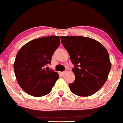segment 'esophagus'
Instances as JSON below:
<instances>
[{"label": "esophagus", "instance_id": "obj_1", "mask_svg": "<svg viewBox=\"0 0 123 123\" xmlns=\"http://www.w3.org/2000/svg\"><path fill=\"white\" fill-rule=\"evenodd\" d=\"M66 73H67V71H66V70H65V71H64V72H62V74L63 75H64L66 74Z\"/></svg>", "mask_w": 123, "mask_h": 123}]
</instances>
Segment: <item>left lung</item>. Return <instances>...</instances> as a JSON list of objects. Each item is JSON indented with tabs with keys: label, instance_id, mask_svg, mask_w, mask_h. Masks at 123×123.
<instances>
[{
	"label": "left lung",
	"instance_id": "obj_1",
	"mask_svg": "<svg viewBox=\"0 0 123 123\" xmlns=\"http://www.w3.org/2000/svg\"><path fill=\"white\" fill-rule=\"evenodd\" d=\"M69 53L75 75L70 91L80 96H90L105 83L111 68L108 51L98 41L80 36H60Z\"/></svg>",
	"mask_w": 123,
	"mask_h": 123
}]
</instances>
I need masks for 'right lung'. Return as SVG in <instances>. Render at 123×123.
I'll return each mask as SVG.
<instances>
[{
	"mask_svg": "<svg viewBox=\"0 0 123 123\" xmlns=\"http://www.w3.org/2000/svg\"><path fill=\"white\" fill-rule=\"evenodd\" d=\"M60 44L59 36H49L32 40L18 51L14 72L18 84L28 94L41 97L51 92L59 76L46 66L51 63Z\"/></svg>",
	"mask_w": 123,
	"mask_h": 123,
	"instance_id": "add662e5",
	"label": "right lung"
}]
</instances>
